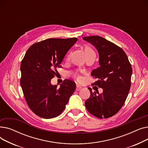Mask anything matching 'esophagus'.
I'll return each instance as SVG.
<instances>
[{"label": "esophagus", "instance_id": "34e87169", "mask_svg": "<svg viewBox=\"0 0 148 148\" xmlns=\"http://www.w3.org/2000/svg\"><path fill=\"white\" fill-rule=\"evenodd\" d=\"M82 88V87L80 86H79V85H77V86H76V90L77 91L80 90Z\"/></svg>", "mask_w": 148, "mask_h": 148}]
</instances>
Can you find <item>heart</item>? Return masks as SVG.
I'll list each match as a JSON object with an SVG mask.
<instances>
[{"label":"heart","instance_id":"obj_1","mask_svg":"<svg viewBox=\"0 0 148 148\" xmlns=\"http://www.w3.org/2000/svg\"><path fill=\"white\" fill-rule=\"evenodd\" d=\"M84 54L85 55H86V54H89V53H91V52H93L94 51H93L89 47L86 45L84 47ZM73 76L74 77L75 79H76V80L78 81V82H80L82 79V77L80 75H79L78 74H77V73H73Z\"/></svg>","mask_w":148,"mask_h":148}]
</instances>
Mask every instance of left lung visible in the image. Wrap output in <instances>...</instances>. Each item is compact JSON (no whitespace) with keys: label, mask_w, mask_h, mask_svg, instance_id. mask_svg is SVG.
I'll return each mask as SVG.
<instances>
[{"label":"left lung","mask_w":148,"mask_h":148,"mask_svg":"<svg viewBox=\"0 0 148 148\" xmlns=\"http://www.w3.org/2000/svg\"><path fill=\"white\" fill-rule=\"evenodd\" d=\"M83 39L94 45L99 54V66L92 71L97 81L92 84L101 88L103 92H90L85 101L88 111L96 117L110 118L117 113L127 98L131 87L133 70L126 53L118 45L99 36Z\"/></svg>","instance_id":"obj_1"}]
</instances>
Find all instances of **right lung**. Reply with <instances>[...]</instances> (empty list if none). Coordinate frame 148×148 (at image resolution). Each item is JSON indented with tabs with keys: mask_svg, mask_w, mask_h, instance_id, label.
Listing matches in <instances>:
<instances>
[{
	"mask_svg": "<svg viewBox=\"0 0 148 148\" xmlns=\"http://www.w3.org/2000/svg\"><path fill=\"white\" fill-rule=\"evenodd\" d=\"M77 41V38H51L35 43L21 61L20 84L23 94L30 110L41 118L59 116L75 90V83L71 80H65L58 88L57 85L51 84V80Z\"/></svg>",
	"mask_w": 148,
	"mask_h": 148,
	"instance_id": "1",
	"label": "right lung"
}]
</instances>
